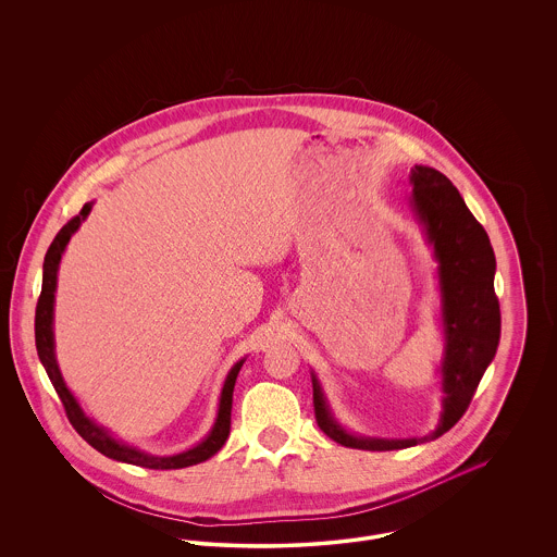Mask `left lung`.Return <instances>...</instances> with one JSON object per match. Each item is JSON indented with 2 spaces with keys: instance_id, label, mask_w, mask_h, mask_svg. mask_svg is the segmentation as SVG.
<instances>
[{
  "instance_id": "8db88e82",
  "label": "left lung",
  "mask_w": 557,
  "mask_h": 557,
  "mask_svg": "<svg viewBox=\"0 0 557 557\" xmlns=\"http://www.w3.org/2000/svg\"><path fill=\"white\" fill-rule=\"evenodd\" d=\"M411 209L424 227L438 261L441 311L445 332L443 411L436 430L422 438L355 436L338 424L313 373V407L318 425L350 449H407L449 432L470 407L478 384L493 361L502 336V311L495 294V252L484 227L466 207L449 180L430 166L411 169Z\"/></svg>"
}]
</instances>
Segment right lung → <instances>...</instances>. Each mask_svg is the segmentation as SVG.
Here are the masks:
<instances>
[{
	"instance_id": "right-lung-1",
	"label": "right lung",
	"mask_w": 557,
	"mask_h": 557,
	"mask_svg": "<svg viewBox=\"0 0 557 557\" xmlns=\"http://www.w3.org/2000/svg\"><path fill=\"white\" fill-rule=\"evenodd\" d=\"M94 202L83 205L79 214L73 216L53 238L48 252H46V261H44V282H41V294L37 300V311H35V345L39 359L44 363V368L48 371L50 380H52L53 388L58 393V397L64 405L66 418L73 424V428L81 434L83 441H87L96 450H100L102 455H107L110 459L116 461H125L133 466H141V468H150V470H180L187 466H196L207 461L216 450L221 449L230 436V425H232V397H234V386H236V377H238L239 368L244 363V359H239L238 363L230 370L221 398H219V411H216V420L212 425L209 436L198 443L196 447L177 453V455H166V457H157L150 453L129 447L121 441H116L107 428L96 424L94 420H89L83 409H81L77 398L73 397V393L66 388L62 373L58 370L55 363V352H53V292H55V282H58V265L62 259V252L69 244L71 236L79 230L81 223L87 219V214L91 211Z\"/></svg>"
}]
</instances>
